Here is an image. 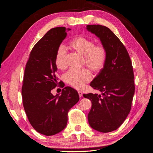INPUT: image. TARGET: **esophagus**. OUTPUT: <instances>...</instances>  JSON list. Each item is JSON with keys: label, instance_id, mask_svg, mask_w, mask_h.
I'll list each match as a JSON object with an SVG mask.
<instances>
[{"label": "esophagus", "instance_id": "obj_1", "mask_svg": "<svg viewBox=\"0 0 153 153\" xmlns=\"http://www.w3.org/2000/svg\"><path fill=\"white\" fill-rule=\"evenodd\" d=\"M78 94H79V96H80V97H82V91H78Z\"/></svg>", "mask_w": 153, "mask_h": 153}]
</instances>
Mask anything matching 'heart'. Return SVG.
<instances>
[{
    "instance_id": "heart-1",
    "label": "heart",
    "mask_w": 153,
    "mask_h": 153,
    "mask_svg": "<svg viewBox=\"0 0 153 153\" xmlns=\"http://www.w3.org/2000/svg\"><path fill=\"white\" fill-rule=\"evenodd\" d=\"M69 47L78 53L84 55V63L92 71L98 73L102 69L106 61V50L102 45H95L92 40L82 36L75 37L69 43ZM66 50L60 47L55 56V64L59 69L66 67ZM92 78L89 69H70L64 75V80L69 85L76 89H80Z\"/></svg>"
}]
</instances>
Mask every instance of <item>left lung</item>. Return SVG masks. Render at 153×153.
Here are the masks:
<instances>
[{"mask_svg":"<svg viewBox=\"0 0 153 153\" xmlns=\"http://www.w3.org/2000/svg\"><path fill=\"white\" fill-rule=\"evenodd\" d=\"M86 29L100 38L107 53L104 68L90 84L101 94L83 95L92 102L88 121L95 130L108 133L121 126L130 112L135 89L132 64L124 45L109 28L89 25Z\"/></svg>","mask_w":153,"mask_h":153,"instance_id":"left-lung-1","label":"left lung"}]
</instances>
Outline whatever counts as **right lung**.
<instances>
[{
	"label": "right lung",
	"mask_w": 153,
	"mask_h": 153,
	"mask_svg": "<svg viewBox=\"0 0 153 153\" xmlns=\"http://www.w3.org/2000/svg\"><path fill=\"white\" fill-rule=\"evenodd\" d=\"M70 29L64 27L48 31L32 48L27 62L22 94L29 121L38 133L54 135L66 128L69 109L79 101L77 91L70 87L61 94H52L58 84L55 56Z\"/></svg>",
	"instance_id": "obj_1"
}]
</instances>
